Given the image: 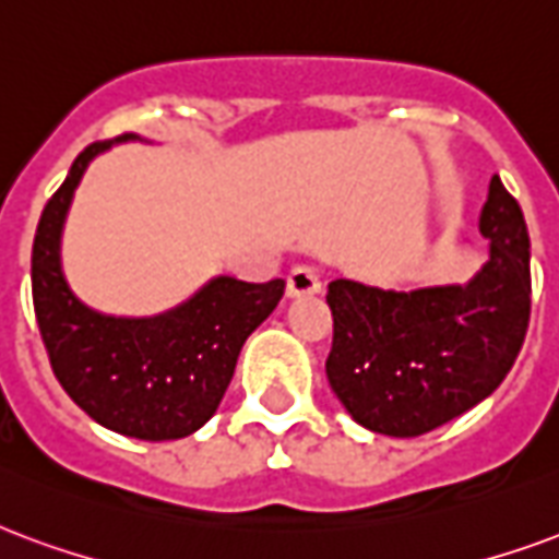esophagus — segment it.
<instances>
[{
    "mask_svg": "<svg viewBox=\"0 0 559 559\" xmlns=\"http://www.w3.org/2000/svg\"><path fill=\"white\" fill-rule=\"evenodd\" d=\"M322 278L313 266H293L287 275V293L290 296H308V293H320Z\"/></svg>",
    "mask_w": 559,
    "mask_h": 559,
    "instance_id": "esophagus-1",
    "label": "esophagus"
}]
</instances>
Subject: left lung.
Returning a JSON list of instances; mask_svg holds the SVG:
<instances>
[{
  "instance_id": "left-lung-1",
  "label": "left lung",
  "mask_w": 559,
  "mask_h": 559,
  "mask_svg": "<svg viewBox=\"0 0 559 559\" xmlns=\"http://www.w3.org/2000/svg\"><path fill=\"white\" fill-rule=\"evenodd\" d=\"M489 260L468 284L394 293L337 278L329 384L361 427L394 438L432 432L503 382L531 322V237L495 175L479 213Z\"/></svg>"
}]
</instances>
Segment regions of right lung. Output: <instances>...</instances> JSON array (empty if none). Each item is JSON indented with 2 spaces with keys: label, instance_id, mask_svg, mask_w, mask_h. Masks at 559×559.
Here are the masks:
<instances>
[{
  "label": "right lung",
  "instance_id": "add662e5",
  "mask_svg": "<svg viewBox=\"0 0 559 559\" xmlns=\"http://www.w3.org/2000/svg\"><path fill=\"white\" fill-rule=\"evenodd\" d=\"M109 144H88L40 213L32 246L37 329L61 388L100 427L142 441L186 438L216 415L242 343L275 311L284 281L222 275L186 305L147 320L85 308L61 272V225L85 168Z\"/></svg>",
  "mask_w": 559,
  "mask_h": 559
}]
</instances>
